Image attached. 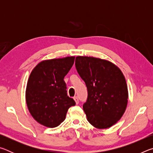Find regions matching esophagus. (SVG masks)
I'll return each instance as SVG.
<instances>
[{
	"instance_id": "esophagus-1",
	"label": "esophagus",
	"mask_w": 153,
	"mask_h": 153,
	"mask_svg": "<svg viewBox=\"0 0 153 153\" xmlns=\"http://www.w3.org/2000/svg\"><path fill=\"white\" fill-rule=\"evenodd\" d=\"M74 99L75 102H76V104H77V105L78 104V103H79V98H78V97H75L74 98Z\"/></svg>"
}]
</instances>
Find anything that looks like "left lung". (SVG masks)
Wrapping results in <instances>:
<instances>
[{"instance_id":"1","label":"left lung","mask_w":153,"mask_h":153,"mask_svg":"<svg viewBox=\"0 0 153 153\" xmlns=\"http://www.w3.org/2000/svg\"><path fill=\"white\" fill-rule=\"evenodd\" d=\"M75 65L87 87L83 109L88 121L98 129L110 128L122 117L128 104L123 73L111 62L90 56H77Z\"/></svg>"}]
</instances>
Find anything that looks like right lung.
Returning <instances> with one entry per match:
<instances>
[{
  "mask_svg": "<svg viewBox=\"0 0 153 153\" xmlns=\"http://www.w3.org/2000/svg\"><path fill=\"white\" fill-rule=\"evenodd\" d=\"M74 60L75 56L45 60L31 72L25 99L30 114L41 125L57 127L65 120L69 108L76 105L67 96L63 80Z\"/></svg>",
  "mask_w": 153,
  "mask_h": 153,
  "instance_id": "1",
  "label": "right lung"
}]
</instances>
